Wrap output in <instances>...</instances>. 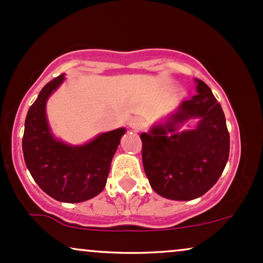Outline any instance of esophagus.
<instances>
[{
	"label": "esophagus",
	"mask_w": 263,
	"mask_h": 263,
	"mask_svg": "<svg viewBox=\"0 0 263 263\" xmlns=\"http://www.w3.org/2000/svg\"><path fill=\"white\" fill-rule=\"evenodd\" d=\"M143 126H144L143 120L139 119V118H133V119H130V122H129V128L134 132L141 130Z\"/></svg>",
	"instance_id": "esophagus-1"
}]
</instances>
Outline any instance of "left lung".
Returning a JSON list of instances; mask_svg holds the SVG:
<instances>
[{
	"label": "left lung",
	"mask_w": 263,
	"mask_h": 263,
	"mask_svg": "<svg viewBox=\"0 0 263 263\" xmlns=\"http://www.w3.org/2000/svg\"><path fill=\"white\" fill-rule=\"evenodd\" d=\"M196 96L179 103L164 122L141 133L144 171L156 194L189 201L208 193L225 169L230 135L225 114L208 84L195 78ZM199 119L193 129L181 130Z\"/></svg>",
	"instance_id": "8db88e82"
}]
</instances>
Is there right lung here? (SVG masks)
I'll return each mask as SVG.
<instances>
[{"label": "right lung", "mask_w": 263, "mask_h": 263, "mask_svg": "<svg viewBox=\"0 0 263 263\" xmlns=\"http://www.w3.org/2000/svg\"><path fill=\"white\" fill-rule=\"evenodd\" d=\"M58 76L42 88L28 109L22 139L23 158L32 178L47 195L61 202H83L107 184L111 159L125 128L102 133L82 145L54 137L47 119V100L64 82Z\"/></svg>", "instance_id": "right-lung-1"}]
</instances>
